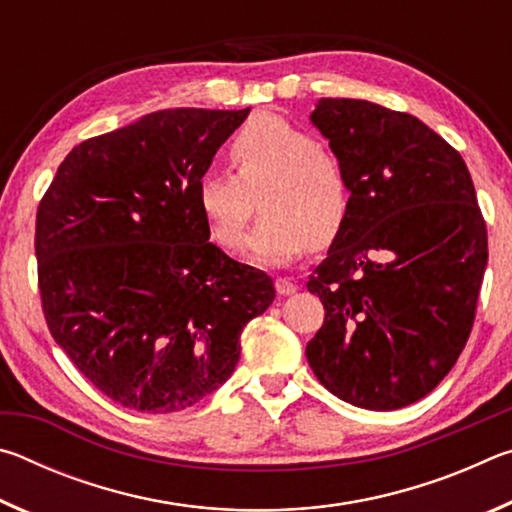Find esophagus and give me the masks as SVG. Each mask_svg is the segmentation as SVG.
I'll list each match as a JSON object with an SVG mask.
<instances>
[{
	"mask_svg": "<svg viewBox=\"0 0 512 512\" xmlns=\"http://www.w3.org/2000/svg\"><path fill=\"white\" fill-rule=\"evenodd\" d=\"M275 291L280 293V296H289V293H296L298 291V284L291 280V277H277L275 280Z\"/></svg>",
	"mask_w": 512,
	"mask_h": 512,
	"instance_id": "1",
	"label": "esophagus"
}]
</instances>
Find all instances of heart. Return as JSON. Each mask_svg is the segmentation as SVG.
<instances>
[{"instance_id": "1", "label": "heart", "mask_w": 512, "mask_h": 512, "mask_svg": "<svg viewBox=\"0 0 512 512\" xmlns=\"http://www.w3.org/2000/svg\"><path fill=\"white\" fill-rule=\"evenodd\" d=\"M235 173H203L196 203L216 244L239 250L255 212L262 219L248 241L255 264L282 266L311 246L341 235L350 214V180L341 160L302 128L275 115H257L230 144Z\"/></svg>"}]
</instances>
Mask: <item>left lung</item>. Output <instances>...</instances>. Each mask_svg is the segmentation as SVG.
<instances>
[{"label": "left lung", "instance_id": "8db88e82", "mask_svg": "<svg viewBox=\"0 0 512 512\" xmlns=\"http://www.w3.org/2000/svg\"><path fill=\"white\" fill-rule=\"evenodd\" d=\"M311 124L350 180V214L309 275L325 323L307 361L329 393L370 411L429 395L474 325L488 232L470 171L418 117L320 99Z\"/></svg>", "mask_w": 512, "mask_h": 512}]
</instances>
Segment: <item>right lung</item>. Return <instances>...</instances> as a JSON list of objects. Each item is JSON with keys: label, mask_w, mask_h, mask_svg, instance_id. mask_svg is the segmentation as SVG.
Returning <instances> with one entry per match:
<instances>
[{"label": "right lung", "mask_w": 512, "mask_h": 512, "mask_svg": "<svg viewBox=\"0 0 512 512\" xmlns=\"http://www.w3.org/2000/svg\"><path fill=\"white\" fill-rule=\"evenodd\" d=\"M250 108H173L69 151L42 196L36 257L54 341L126 409L176 413L235 370L273 280L210 244L196 183Z\"/></svg>", "instance_id": "add662e5"}]
</instances>
